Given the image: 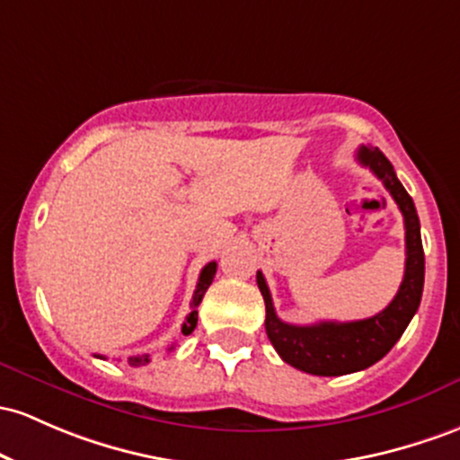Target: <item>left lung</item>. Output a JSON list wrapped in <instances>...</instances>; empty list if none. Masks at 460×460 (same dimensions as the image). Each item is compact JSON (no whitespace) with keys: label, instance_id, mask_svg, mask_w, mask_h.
Listing matches in <instances>:
<instances>
[{"label":"left lung","instance_id":"8db88e82","mask_svg":"<svg viewBox=\"0 0 460 460\" xmlns=\"http://www.w3.org/2000/svg\"><path fill=\"white\" fill-rule=\"evenodd\" d=\"M358 164L369 168L391 191L400 207L406 226V269L395 299L380 314L365 321L334 323L321 321L314 325H290L277 316L272 307L270 290L264 275L257 270V286L266 304V334L281 360L295 369L312 376H345L376 365L393 349L403 330L415 316L423 292V246L419 231V216L415 203L397 179L391 161L380 148L360 146L356 153Z\"/></svg>","mask_w":460,"mask_h":460}]
</instances>
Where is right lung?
<instances>
[{"label":"right lung","instance_id":"right-lung-1","mask_svg":"<svg viewBox=\"0 0 460 460\" xmlns=\"http://www.w3.org/2000/svg\"><path fill=\"white\" fill-rule=\"evenodd\" d=\"M216 266H218V264H216V261H209V264H207L205 269L200 270L199 284H196L194 296H191V312L188 314V319H185L183 327H181V332H183V334H191V332H194L196 321H199V305H200V301H203V296H205L207 288H209V286H211V281H214ZM170 349H174V345L170 347ZM98 358H102V356H98ZM128 362H130V365H133V367L148 365V362H150V356H148V353H141V356H130V358H128Z\"/></svg>","mask_w":460,"mask_h":460}]
</instances>
